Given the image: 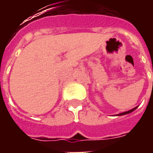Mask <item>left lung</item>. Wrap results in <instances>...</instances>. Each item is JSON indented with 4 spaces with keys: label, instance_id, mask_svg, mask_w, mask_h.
I'll use <instances>...</instances> for the list:
<instances>
[{
    "label": "left lung",
    "instance_id": "1",
    "mask_svg": "<svg viewBox=\"0 0 153 153\" xmlns=\"http://www.w3.org/2000/svg\"><path fill=\"white\" fill-rule=\"evenodd\" d=\"M137 108H138V106H136V107H134V108H133V109L129 110V111H125V112L120 113V114H118L117 115H126V114H128V113H131L132 111H134L137 109Z\"/></svg>",
    "mask_w": 153,
    "mask_h": 153
}]
</instances>
